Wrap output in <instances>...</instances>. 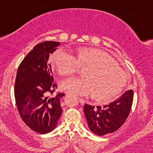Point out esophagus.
Instances as JSON below:
<instances>
[{
	"label": "esophagus",
	"mask_w": 153,
	"mask_h": 153,
	"mask_svg": "<svg viewBox=\"0 0 153 153\" xmlns=\"http://www.w3.org/2000/svg\"><path fill=\"white\" fill-rule=\"evenodd\" d=\"M78 100H79V102L81 103V104H84V103H85V100H84L83 99L78 97Z\"/></svg>",
	"instance_id": "1"
}]
</instances>
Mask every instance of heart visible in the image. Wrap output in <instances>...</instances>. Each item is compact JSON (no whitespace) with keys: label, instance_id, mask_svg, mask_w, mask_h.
<instances>
[{"label":"heart","instance_id":"heart-1","mask_svg":"<svg viewBox=\"0 0 153 153\" xmlns=\"http://www.w3.org/2000/svg\"><path fill=\"white\" fill-rule=\"evenodd\" d=\"M53 68L62 75L77 73L80 68L84 78H70L62 83L64 91L88 96L93 94L97 100H108L118 95L127 80L124 69L111 57L95 49H80L75 56L62 49L54 52L51 57Z\"/></svg>","mask_w":153,"mask_h":153}]
</instances>
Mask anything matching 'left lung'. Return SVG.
Wrapping results in <instances>:
<instances>
[{"mask_svg": "<svg viewBox=\"0 0 153 153\" xmlns=\"http://www.w3.org/2000/svg\"><path fill=\"white\" fill-rule=\"evenodd\" d=\"M133 97L134 91L128 90L108 105L95 106L85 103L83 111L90 130L99 136L117 131L129 114Z\"/></svg>", "mask_w": 153, "mask_h": 153, "instance_id": "obj_1", "label": "left lung"}]
</instances>
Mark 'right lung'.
I'll list each match as a JSON object with an SVG mask.
<instances>
[{
  "label": "right lung",
  "instance_id": "right-lung-1",
  "mask_svg": "<svg viewBox=\"0 0 153 153\" xmlns=\"http://www.w3.org/2000/svg\"><path fill=\"white\" fill-rule=\"evenodd\" d=\"M58 45L52 41L36 45L20 63L16 78L14 96L21 118L40 134L53 130L62 112L60 100L64 93L50 96L57 85L48 59Z\"/></svg>",
  "mask_w": 153,
  "mask_h": 153
}]
</instances>
